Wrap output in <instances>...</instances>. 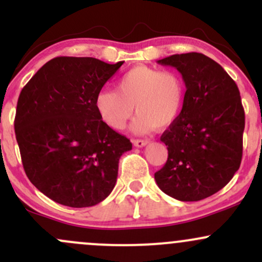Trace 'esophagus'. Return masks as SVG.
<instances>
[{"instance_id":"34e87169","label":"esophagus","mask_w":262,"mask_h":262,"mask_svg":"<svg viewBox=\"0 0 262 262\" xmlns=\"http://www.w3.org/2000/svg\"><path fill=\"white\" fill-rule=\"evenodd\" d=\"M133 144H134V147L141 148V147H144L146 144H148V141L147 139H133Z\"/></svg>"}]
</instances>
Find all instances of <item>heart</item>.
<instances>
[{"label": "heart", "mask_w": 262, "mask_h": 262, "mask_svg": "<svg viewBox=\"0 0 262 262\" xmlns=\"http://www.w3.org/2000/svg\"><path fill=\"white\" fill-rule=\"evenodd\" d=\"M185 102V83L172 71L137 66L116 82V91L102 90L95 97L97 114L113 129H123L134 106L138 113L133 130L144 134L172 125Z\"/></svg>", "instance_id": "heart-1"}]
</instances>
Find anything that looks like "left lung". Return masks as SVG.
Listing matches in <instances>:
<instances>
[{
    "mask_svg": "<svg viewBox=\"0 0 262 262\" xmlns=\"http://www.w3.org/2000/svg\"><path fill=\"white\" fill-rule=\"evenodd\" d=\"M184 78V107L163 132L165 166L155 173L158 187L181 202H198L223 189L242 160L245 110L236 82L221 64L202 53L157 60Z\"/></svg>",
    "mask_w": 262,
    "mask_h": 262,
    "instance_id": "8db88e82",
    "label": "left lung"
}]
</instances>
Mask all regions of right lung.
<instances>
[{
    "mask_svg": "<svg viewBox=\"0 0 262 262\" xmlns=\"http://www.w3.org/2000/svg\"><path fill=\"white\" fill-rule=\"evenodd\" d=\"M123 63L53 58L21 90L15 134L24 170L55 203L92 207L114 189L119 158L132 143L101 120L95 97Z\"/></svg>",
    "mask_w": 262,
    "mask_h": 262,
    "instance_id": "1",
    "label": "right lung"
}]
</instances>
